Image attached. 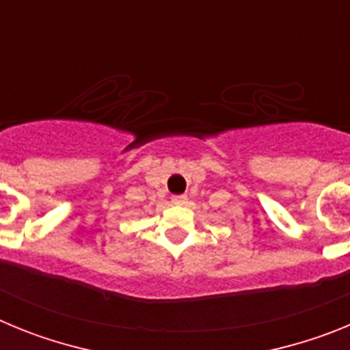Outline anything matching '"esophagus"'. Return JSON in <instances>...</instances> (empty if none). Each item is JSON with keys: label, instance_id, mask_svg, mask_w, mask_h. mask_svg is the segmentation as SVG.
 <instances>
[{"label": "esophagus", "instance_id": "obj_1", "mask_svg": "<svg viewBox=\"0 0 350 350\" xmlns=\"http://www.w3.org/2000/svg\"><path fill=\"white\" fill-rule=\"evenodd\" d=\"M185 202H187V196H185V194H178V196L172 198L173 205H184Z\"/></svg>", "mask_w": 350, "mask_h": 350}]
</instances>
